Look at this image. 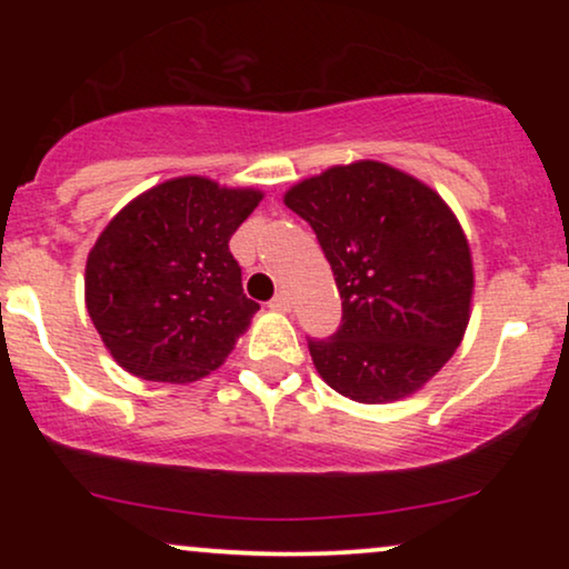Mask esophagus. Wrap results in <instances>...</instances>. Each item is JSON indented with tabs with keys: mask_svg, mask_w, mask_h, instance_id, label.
I'll list each match as a JSON object with an SVG mask.
<instances>
[{
	"mask_svg": "<svg viewBox=\"0 0 569 569\" xmlns=\"http://www.w3.org/2000/svg\"><path fill=\"white\" fill-rule=\"evenodd\" d=\"M270 307H272V310H278V312H289V310H291V299H289V293H286V291L276 293V297L270 299Z\"/></svg>",
	"mask_w": 569,
	"mask_h": 569,
	"instance_id": "1",
	"label": "esophagus"
}]
</instances>
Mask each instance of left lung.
I'll return each instance as SVG.
<instances>
[{
    "mask_svg": "<svg viewBox=\"0 0 569 569\" xmlns=\"http://www.w3.org/2000/svg\"><path fill=\"white\" fill-rule=\"evenodd\" d=\"M318 234L342 326L310 339L318 375L358 403L415 396L455 356L471 321L473 259L447 200L401 168L352 160L286 189Z\"/></svg>",
    "mask_w": 569,
    "mask_h": 569,
    "instance_id": "8db88e82",
    "label": "left lung"
}]
</instances>
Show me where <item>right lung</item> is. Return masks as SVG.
<instances>
[{
    "instance_id": "add662e5",
    "label": "right lung",
    "mask_w": 569,
    "mask_h": 569,
    "mask_svg": "<svg viewBox=\"0 0 569 569\" xmlns=\"http://www.w3.org/2000/svg\"><path fill=\"white\" fill-rule=\"evenodd\" d=\"M262 198V189L176 176L103 227L84 264V307L128 375L187 385L227 361L259 310L230 238Z\"/></svg>"
}]
</instances>
